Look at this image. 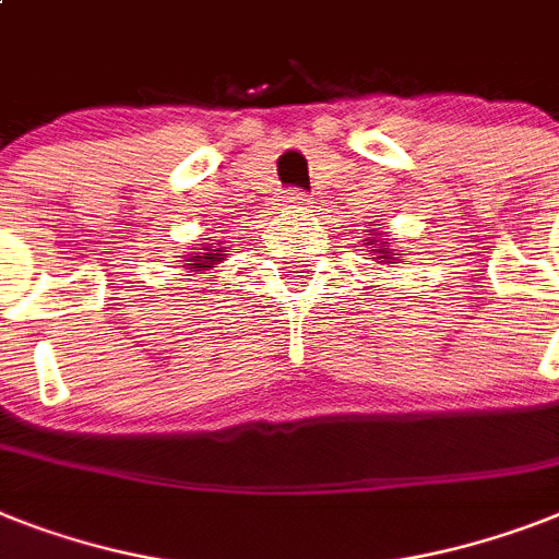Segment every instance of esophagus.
I'll list each match as a JSON object with an SVG mask.
<instances>
[{
	"mask_svg": "<svg viewBox=\"0 0 559 559\" xmlns=\"http://www.w3.org/2000/svg\"><path fill=\"white\" fill-rule=\"evenodd\" d=\"M310 194L298 192V189H287L284 198H281V209L284 212H304V209H310Z\"/></svg>",
	"mask_w": 559,
	"mask_h": 559,
	"instance_id": "34e87169",
	"label": "esophagus"
}]
</instances>
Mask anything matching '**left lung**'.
<instances>
[{
  "label": "left lung",
  "mask_w": 559,
  "mask_h": 559,
  "mask_svg": "<svg viewBox=\"0 0 559 559\" xmlns=\"http://www.w3.org/2000/svg\"><path fill=\"white\" fill-rule=\"evenodd\" d=\"M370 235H373V238H367V247H370L367 252L376 255V261H382V264H396L399 258L396 252L390 249V235L376 233V229H370Z\"/></svg>",
  "instance_id": "8db88e82"
}]
</instances>
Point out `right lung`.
<instances>
[{
	"instance_id": "obj_1",
	"label": "right lung",
	"mask_w": 559,
	"mask_h": 559,
	"mask_svg": "<svg viewBox=\"0 0 559 559\" xmlns=\"http://www.w3.org/2000/svg\"><path fill=\"white\" fill-rule=\"evenodd\" d=\"M192 264H186L192 272L198 270H209V266H215L224 261V249H215V247H203V252H192V258H189Z\"/></svg>"
}]
</instances>
